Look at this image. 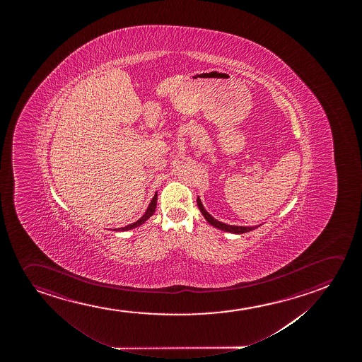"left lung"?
<instances>
[{"mask_svg":"<svg viewBox=\"0 0 362 362\" xmlns=\"http://www.w3.org/2000/svg\"><path fill=\"white\" fill-rule=\"evenodd\" d=\"M197 206L201 213H202L203 217L206 218V221H207L211 226L218 228V229H221V230H224V232L234 233V234H243V233L251 232V230H254L256 228H259V226H256V227H236V226H229V224H226V223L219 222V221L214 219V218L204 209L201 199L198 197Z\"/></svg>","mask_w":362,"mask_h":362,"instance_id":"1","label":"left lung"}]
</instances>
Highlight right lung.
Listing matches in <instances>:
<instances>
[{
	"label": "right lung",
	"instance_id": "obj_1",
	"mask_svg": "<svg viewBox=\"0 0 362 362\" xmlns=\"http://www.w3.org/2000/svg\"><path fill=\"white\" fill-rule=\"evenodd\" d=\"M156 199H158V193L155 192L154 197L150 201L149 206L146 208L144 214H143L136 222L128 224L127 227L117 228V229H113V230H115V232H126V230H130V229L139 227L140 224L146 222V221L154 214L155 208H156Z\"/></svg>",
	"mask_w": 362,
	"mask_h": 362
}]
</instances>
